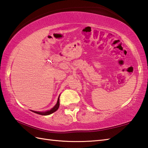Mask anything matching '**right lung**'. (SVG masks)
Masks as SVG:
<instances>
[{
	"instance_id": "right-lung-1",
	"label": "right lung",
	"mask_w": 148,
	"mask_h": 148,
	"mask_svg": "<svg viewBox=\"0 0 148 148\" xmlns=\"http://www.w3.org/2000/svg\"><path fill=\"white\" fill-rule=\"evenodd\" d=\"M59 107H60V96H59V98H58L57 103H56V106L53 107L52 109H50V111H48L46 112H37V111H33L34 112H35V113L41 114V115H49L57 111L59 108Z\"/></svg>"
}]
</instances>
